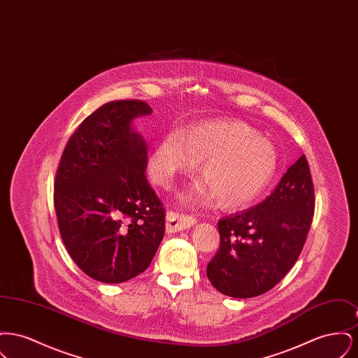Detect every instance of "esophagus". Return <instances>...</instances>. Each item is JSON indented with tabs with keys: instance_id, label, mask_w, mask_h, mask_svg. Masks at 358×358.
I'll return each mask as SVG.
<instances>
[{
	"instance_id": "obj_1",
	"label": "esophagus",
	"mask_w": 358,
	"mask_h": 358,
	"mask_svg": "<svg viewBox=\"0 0 358 358\" xmlns=\"http://www.w3.org/2000/svg\"><path fill=\"white\" fill-rule=\"evenodd\" d=\"M196 222L197 220L193 216L169 210L166 213V231L171 234V232H180V231H184L187 228L193 227Z\"/></svg>"
}]
</instances>
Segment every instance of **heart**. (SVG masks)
<instances>
[{
	"label": "heart",
	"instance_id": "1",
	"mask_svg": "<svg viewBox=\"0 0 358 358\" xmlns=\"http://www.w3.org/2000/svg\"><path fill=\"white\" fill-rule=\"evenodd\" d=\"M203 181L181 192L185 204L215 199L225 209L250 204L267 187L278 169V152L267 138L238 120H210L162 138L148 157L154 184L171 187L176 177L194 171Z\"/></svg>",
	"mask_w": 358,
	"mask_h": 358
}]
</instances>
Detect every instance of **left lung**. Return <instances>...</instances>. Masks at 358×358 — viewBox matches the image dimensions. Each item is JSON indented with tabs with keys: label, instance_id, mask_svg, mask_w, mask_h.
Listing matches in <instances>:
<instances>
[{
	"label": "left lung",
	"instance_id": "8db88e82",
	"mask_svg": "<svg viewBox=\"0 0 358 358\" xmlns=\"http://www.w3.org/2000/svg\"><path fill=\"white\" fill-rule=\"evenodd\" d=\"M314 206L302 155L264 201L219 222L220 248L206 267L213 287L228 296L252 298L276 286L303 250Z\"/></svg>",
	"mask_w": 358,
	"mask_h": 358
}]
</instances>
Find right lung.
<instances>
[{"instance_id": "obj_1", "label": "right lung", "mask_w": 358, "mask_h": 358, "mask_svg": "<svg viewBox=\"0 0 358 358\" xmlns=\"http://www.w3.org/2000/svg\"><path fill=\"white\" fill-rule=\"evenodd\" d=\"M152 114L138 99L106 103L69 138L55 178L60 236L76 266L103 283L143 273L165 234V208L146 178L148 146L131 129Z\"/></svg>"}]
</instances>
